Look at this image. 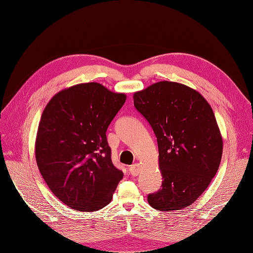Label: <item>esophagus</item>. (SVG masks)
<instances>
[{
	"label": "esophagus",
	"mask_w": 253,
	"mask_h": 253,
	"mask_svg": "<svg viewBox=\"0 0 253 253\" xmlns=\"http://www.w3.org/2000/svg\"><path fill=\"white\" fill-rule=\"evenodd\" d=\"M139 170H140V166L139 164H134L132 166H129L128 168V172L132 176H137L139 174Z\"/></svg>",
	"instance_id": "34e87169"
}]
</instances>
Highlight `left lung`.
<instances>
[{
	"label": "left lung",
	"mask_w": 253,
	"mask_h": 253,
	"mask_svg": "<svg viewBox=\"0 0 253 253\" xmlns=\"http://www.w3.org/2000/svg\"><path fill=\"white\" fill-rule=\"evenodd\" d=\"M133 98L158 144L163 185L148 202L159 211L186 208L208 188L223 154L211 106L198 91L169 81L152 84Z\"/></svg>",
	"instance_id": "1"
}]
</instances>
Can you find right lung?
<instances>
[{
  "mask_svg": "<svg viewBox=\"0 0 253 253\" xmlns=\"http://www.w3.org/2000/svg\"><path fill=\"white\" fill-rule=\"evenodd\" d=\"M126 99L99 83H81L59 91L43 111L37 165L53 195L72 209H102L124 177L105 133Z\"/></svg>",
  "mask_w": 253,
  "mask_h": 253,
  "instance_id": "right-lung-1",
  "label": "right lung"
}]
</instances>
